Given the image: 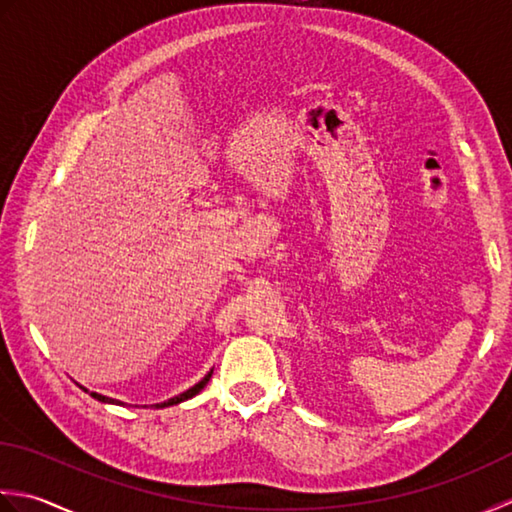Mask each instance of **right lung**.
Masks as SVG:
<instances>
[{
  "mask_svg": "<svg viewBox=\"0 0 512 512\" xmlns=\"http://www.w3.org/2000/svg\"><path fill=\"white\" fill-rule=\"evenodd\" d=\"M212 373H214V369L205 375V378L201 380V382H196L194 387H190L187 391H183V393H179V395H174V398H170V400H165V402H159V404H154V409H165V406H174V404H181V402H185V400H190V398H194L196 393H201L203 389H205V384L210 382V378H212ZM88 391V389H86ZM92 398L95 400H99V402H103V404H123V402H119V400H114V398H108V395H101V393H95L92 391L90 393Z\"/></svg>",
  "mask_w": 512,
  "mask_h": 512,
  "instance_id": "obj_1",
  "label": "right lung"
}]
</instances>
